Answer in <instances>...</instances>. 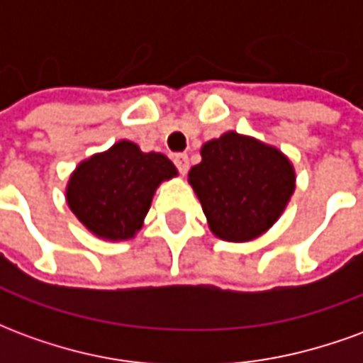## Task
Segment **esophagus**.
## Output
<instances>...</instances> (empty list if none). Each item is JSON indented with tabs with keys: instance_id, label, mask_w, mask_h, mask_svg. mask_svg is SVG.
<instances>
[{
	"instance_id": "1",
	"label": "esophagus",
	"mask_w": 363,
	"mask_h": 363,
	"mask_svg": "<svg viewBox=\"0 0 363 363\" xmlns=\"http://www.w3.org/2000/svg\"><path fill=\"white\" fill-rule=\"evenodd\" d=\"M174 165H177V169H179L182 174H186V171H189L190 167L189 155H186V153H177V155H174Z\"/></svg>"
}]
</instances>
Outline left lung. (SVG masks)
I'll return each mask as SVG.
<instances>
[{"mask_svg":"<svg viewBox=\"0 0 363 363\" xmlns=\"http://www.w3.org/2000/svg\"><path fill=\"white\" fill-rule=\"evenodd\" d=\"M189 182L208 225L223 241L243 243L272 228L296 190V171L272 145L237 132L202 145Z\"/></svg>","mask_w":363,"mask_h":363,"instance_id":"obj_1","label":"left lung"}]
</instances>
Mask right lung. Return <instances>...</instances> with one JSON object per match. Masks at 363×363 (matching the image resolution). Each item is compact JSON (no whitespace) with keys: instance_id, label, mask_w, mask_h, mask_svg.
<instances>
[{"instance_id":"add662e5","label":"right lung","mask_w":363,"mask_h":363,"mask_svg":"<svg viewBox=\"0 0 363 363\" xmlns=\"http://www.w3.org/2000/svg\"><path fill=\"white\" fill-rule=\"evenodd\" d=\"M173 177L177 167L163 153H143L135 143L122 140L77 165L66 200L93 235L126 241L142 229L159 184Z\"/></svg>"}]
</instances>
